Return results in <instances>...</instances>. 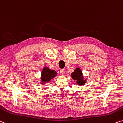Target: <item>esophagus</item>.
Listing matches in <instances>:
<instances>
[{
	"label": "esophagus",
	"mask_w": 123,
	"mask_h": 123,
	"mask_svg": "<svg viewBox=\"0 0 123 123\" xmlns=\"http://www.w3.org/2000/svg\"><path fill=\"white\" fill-rule=\"evenodd\" d=\"M60 75H62V76H64V75H65V70H63V69L60 70Z\"/></svg>",
	"instance_id": "1"
}]
</instances>
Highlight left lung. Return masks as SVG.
Here are the masks:
<instances>
[{"label": "left lung", "mask_w": 123, "mask_h": 123, "mask_svg": "<svg viewBox=\"0 0 123 123\" xmlns=\"http://www.w3.org/2000/svg\"><path fill=\"white\" fill-rule=\"evenodd\" d=\"M71 76L74 80H77V83L79 85H83L86 82V80H83L82 72L80 68H77L75 71L71 74Z\"/></svg>", "instance_id": "obj_1"}]
</instances>
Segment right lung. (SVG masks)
<instances>
[{"label": "right lung", "mask_w": 123, "mask_h": 123, "mask_svg": "<svg viewBox=\"0 0 123 123\" xmlns=\"http://www.w3.org/2000/svg\"><path fill=\"white\" fill-rule=\"evenodd\" d=\"M57 72L54 70H50L47 67L44 68L41 72V80L44 83L49 81L52 78L57 76Z\"/></svg>", "instance_id": "obj_1"}]
</instances>
